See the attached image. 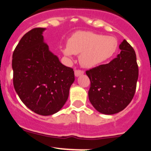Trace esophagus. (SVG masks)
<instances>
[{"mask_svg": "<svg viewBox=\"0 0 151 151\" xmlns=\"http://www.w3.org/2000/svg\"><path fill=\"white\" fill-rule=\"evenodd\" d=\"M84 74V71L82 70H79V69H77V70H74V74H75L76 77H79V76L82 75V74Z\"/></svg>", "mask_w": 151, "mask_h": 151, "instance_id": "esophagus-1", "label": "esophagus"}]
</instances>
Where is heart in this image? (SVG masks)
Masks as SVG:
<instances>
[{
	"mask_svg": "<svg viewBox=\"0 0 151 151\" xmlns=\"http://www.w3.org/2000/svg\"><path fill=\"white\" fill-rule=\"evenodd\" d=\"M118 48V40L113 36H104L91 32H78L70 37L68 46L62 49L66 56L80 55V62L86 68H93L110 59Z\"/></svg>",
	"mask_w": 151,
	"mask_h": 151,
	"instance_id": "b5f03b06",
	"label": "heart"
}]
</instances>
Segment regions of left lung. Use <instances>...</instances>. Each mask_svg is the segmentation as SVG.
<instances>
[{
    "label": "left lung",
    "mask_w": 151,
    "mask_h": 151,
    "mask_svg": "<svg viewBox=\"0 0 151 151\" xmlns=\"http://www.w3.org/2000/svg\"><path fill=\"white\" fill-rule=\"evenodd\" d=\"M120 53L105 65L86 71L90 80L89 99L104 114H114L126 108L136 89L138 66L134 49L126 40L119 44Z\"/></svg>",
    "instance_id": "obj_1"
}]
</instances>
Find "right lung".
Instances as JSON below:
<instances>
[{
  "mask_svg": "<svg viewBox=\"0 0 151 151\" xmlns=\"http://www.w3.org/2000/svg\"><path fill=\"white\" fill-rule=\"evenodd\" d=\"M44 30L33 28L22 37L13 51L12 67L21 101L37 114L48 116L66 102L74 72L49 50L42 35Z\"/></svg>",
  "mask_w": 151,
  "mask_h": 151,
  "instance_id": "1",
  "label": "right lung"
}]
</instances>
